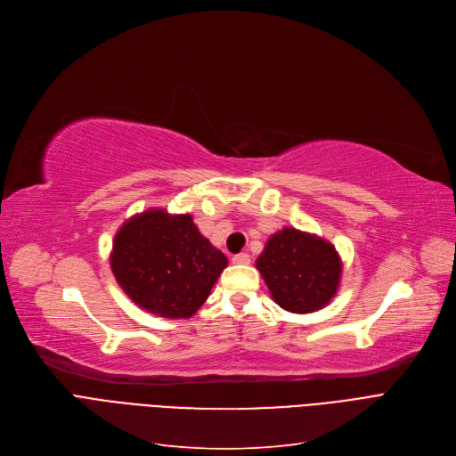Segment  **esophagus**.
Returning a JSON list of instances; mask_svg holds the SVG:
<instances>
[{
  "label": "esophagus",
  "mask_w": 456,
  "mask_h": 456,
  "mask_svg": "<svg viewBox=\"0 0 456 456\" xmlns=\"http://www.w3.org/2000/svg\"><path fill=\"white\" fill-rule=\"evenodd\" d=\"M232 262H233L235 265H248V264H250V256H248L247 252L235 254V256L232 257Z\"/></svg>",
  "instance_id": "1"
}]
</instances>
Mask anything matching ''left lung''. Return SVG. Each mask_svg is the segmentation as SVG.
<instances>
[{
  "label": "left lung",
  "instance_id": "left-lung-1",
  "mask_svg": "<svg viewBox=\"0 0 456 456\" xmlns=\"http://www.w3.org/2000/svg\"><path fill=\"white\" fill-rule=\"evenodd\" d=\"M256 269L280 308L312 314L327 306L338 293L343 264L330 241L286 226L269 237Z\"/></svg>",
  "mask_w": 456,
  "mask_h": 456
}]
</instances>
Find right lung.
<instances>
[{"label":"right lung","instance_id":"right-lung-1","mask_svg":"<svg viewBox=\"0 0 456 456\" xmlns=\"http://www.w3.org/2000/svg\"><path fill=\"white\" fill-rule=\"evenodd\" d=\"M110 264L139 308L165 319H189L209 297L228 257L199 232L191 213L150 208L118 228Z\"/></svg>","mask_w":456,"mask_h":456}]
</instances>
